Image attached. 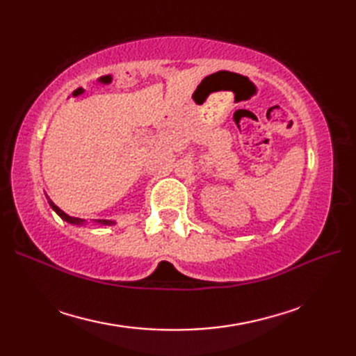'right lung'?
Wrapping results in <instances>:
<instances>
[{
  "instance_id": "right-lung-1",
  "label": "right lung",
  "mask_w": 356,
  "mask_h": 356,
  "mask_svg": "<svg viewBox=\"0 0 356 356\" xmlns=\"http://www.w3.org/2000/svg\"><path fill=\"white\" fill-rule=\"evenodd\" d=\"M49 203H50L51 209L55 211V213H56L59 217H61L63 220L69 222V223H72V225H84V223H86L84 218H78V217H72V216H69V214H65L64 211L59 209L50 199H49ZM96 223H99V225H115V222H113V220H96Z\"/></svg>"
}]
</instances>
